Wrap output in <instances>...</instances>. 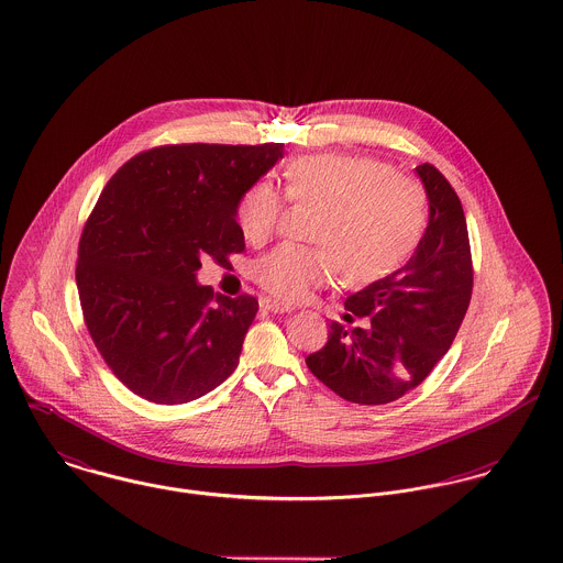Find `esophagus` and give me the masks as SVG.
Masks as SVG:
<instances>
[{
  "mask_svg": "<svg viewBox=\"0 0 563 563\" xmlns=\"http://www.w3.org/2000/svg\"><path fill=\"white\" fill-rule=\"evenodd\" d=\"M261 307L272 311V313H291L294 311L291 305H285V302H278V300H272V298H263Z\"/></svg>",
  "mask_w": 563,
  "mask_h": 563,
  "instance_id": "obj_1",
  "label": "esophagus"
}]
</instances>
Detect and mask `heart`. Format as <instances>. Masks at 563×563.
Returning <instances> with one entry per match:
<instances>
[{
  "instance_id": "b5f03b06",
  "label": "heart",
  "mask_w": 563,
  "mask_h": 563,
  "mask_svg": "<svg viewBox=\"0 0 563 563\" xmlns=\"http://www.w3.org/2000/svg\"><path fill=\"white\" fill-rule=\"evenodd\" d=\"M285 189L291 200L322 205L324 211L313 232L322 245L285 243L256 263L258 285L283 300L305 298L335 269L350 285L385 278L413 252L427 224L422 187L372 156H300L285 169ZM280 213V194L263 180L245 191L236 218L250 243H263Z\"/></svg>"
}]
</instances>
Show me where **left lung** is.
<instances>
[{
  "mask_svg": "<svg viewBox=\"0 0 563 563\" xmlns=\"http://www.w3.org/2000/svg\"><path fill=\"white\" fill-rule=\"evenodd\" d=\"M416 174L429 200V224L405 267L345 300L324 347L307 365L347 402L387 405L418 387L465 318L472 298V256L461 202L429 163Z\"/></svg>",
  "mask_w": 563,
  "mask_h": 563,
  "instance_id": "left-lung-1",
  "label": "left lung"
}]
</instances>
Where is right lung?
I'll return each mask as SVG.
<instances>
[{
	"label": "right lung",
	"mask_w": 563,
	"mask_h": 563,
	"mask_svg": "<svg viewBox=\"0 0 563 563\" xmlns=\"http://www.w3.org/2000/svg\"><path fill=\"white\" fill-rule=\"evenodd\" d=\"M265 145H165L104 187L78 247L87 329L114 376L156 405L191 402L234 372L258 302L213 296L202 258L243 252L239 202L285 154Z\"/></svg>",
	"instance_id": "1"
}]
</instances>
